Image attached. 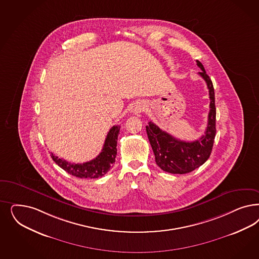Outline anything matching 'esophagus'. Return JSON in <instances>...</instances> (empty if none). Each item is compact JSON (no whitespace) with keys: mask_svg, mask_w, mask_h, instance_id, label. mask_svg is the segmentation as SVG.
<instances>
[{"mask_svg":"<svg viewBox=\"0 0 259 259\" xmlns=\"http://www.w3.org/2000/svg\"><path fill=\"white\" fill-rule=\"evenodd\" d=\"M144 109H145L144 103H142V102H137V103L134 105L133 109H132V112H133L134 114H139V113H141L142 111H144Z\"/></svg>","mask_w":259,"mask_h":259,"instance_id":"obj_1","label":"esophagus"}]
</instances>
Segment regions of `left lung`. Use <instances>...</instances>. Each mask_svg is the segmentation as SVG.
<instances>
[{"label": "left lung", "mask_w": 259, "mask_h": 259, "mask_svg": "<svg viewBox=\"0 0 259 259\" xmlns=\"http://www.w3.org/2000/svg\"><path fill=\"white\" fill-rule=\"evenodd\" d=\"M196 64L202 70L198 74L207 83L210 100L208 125L204 135L196 141L185 142L163 132L152 122H149V125L146 126L157 166L164 171L174 175L188 174L202 166L209 159L217 134V109L213 84L198 60H196Z\"/></svg>", "instance_id": "8db88e82"}]
</instances>
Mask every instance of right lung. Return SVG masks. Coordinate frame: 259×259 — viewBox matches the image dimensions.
Returning a JSON list of instances; mask_svg holds the SVG:
<instances>
[{"instance_id": "add662e5", "label": "right lung", "mask_w": 259, "mask_h": 259, "mask_svg": "<svg viewBox=\"0 0 259 259\" xmlns=\"http://www.w3.org/2000/svg\"><path fill=\"white\" fill-rule=\"evenodd\" d=\"M120 132V125H113L109 130L105 140V144L100 154L92 161L83 164H72L64 159L58 158L53 153L50 154L51 158L71 176L79 178H98L108 174L110 167H113L117 154V139Z\"/></svg>"}]
</instances>
